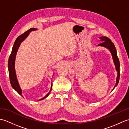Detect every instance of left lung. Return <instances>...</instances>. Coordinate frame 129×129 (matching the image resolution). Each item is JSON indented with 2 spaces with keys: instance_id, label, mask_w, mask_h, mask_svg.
<instances>
[{
  "instance_id": "obj_1",
  "label": "left lung",
  "mask_w": 129,
  "mask_h": 129,
  "mask_svg": "<svg viewBox=\"0 0 129 129\" xmlns=\"http://www.w3.org/2000/svg\"><path fill=\"white\" fill-rule=\"evenodd\" d=\"M100 39L101 41H102V43L99 44V46H103L104 47L107 48L110 50V52L111 53L112 56H113V60L114 62V64L115 65L116 69L117 72V76L116 78V83L115 85L114 89L115 87L117 84L119 83V79H120V62L118 57H117L116 49L115 48L114 43L111 42V40L106 37H100Z\"/></svg>"
}]
</instances>
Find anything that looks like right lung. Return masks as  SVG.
Listing matches in <instances>:
<instances>
[{
    "instance_id": "add662e5",
    "label": "right lung",
    "mask_w": 129,
    "mask_h": 129,
    "mask_svg": "<svg viewBox=\"0 0 129 129\" xmlns=\"http://www.w3.org/2000/svg\"><path fill=\"white\" fill-rule=\"evenodd\" d=\"M35 30H37V29L30 28L29 30H27L25 33H24L23 34L20 35V36H19L17 38H16V39L15 40L14 44V45L13 46L12 53H11L9 56V60H8V70H9V79H10L11 85H12V86L13 87V88L14 90H15L16 91L18 92V94H20L21 96H22V94H21V89H20V86L19 85L17 78H16V76L15 74V70L14 65H15V56H16V53H17V51L18 50V48L20 45V43L28 36L30 32L31 31H34ZM51 88H52V85H51L50 91L49 92L48 94L46 95L45 97L41 99H40L39 100H43L46 97H48V95H49V93H50L51 91Z\"/></svg>"
}]
</instances>
